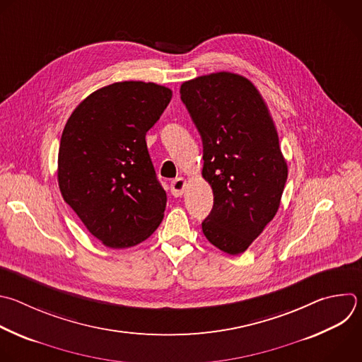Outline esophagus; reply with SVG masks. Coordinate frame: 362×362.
<instances>
[{
	"mask_svg": "<svg viewBox=\"0 0 362 362\" xmlns=\"http://www.w3.org/2000/svg\"><path fill=\"white\" fill-rule=\"evenodd\" d=\"M185 187H186V180L183 177H177L170 183V190L175 197H180L185 192Z\"/></svg>",
	"mask_w": 362,
	"mask_h": 362,
	"instance_id": "obj_1",
	"label": "esophagus"
}]
</instances>
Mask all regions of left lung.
I'll use <instances>...</instances> for the list:
<instances>
[{
    "label": "left lung",
    "instance_id": "obj_1",
    "mask_svg": "<svg viewBox=\"0 0 362 362\" xmlns=\"http://www.w3.org/2000/svg\"><path fill=\"white\" fill-rule=\"evenodd\" d=\"M180 99L202 136V176L214 196L202 230L221 252L240 255L276 216L288 173L269 107L231 72L183 82Z\"/></svg>",
    "mask_w": 362,
    "mask_h": 362
}]
</instances>
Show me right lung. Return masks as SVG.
Instances as JSON below:
<instances>
[{
  "label": "right lung",
  "instance_id": "obj_1",
  "mask_svg": "<svg viewBox=\"0 0 362 362\" xmlns=\"http://www.w3.org/2000/svg\"><path fill=\"white\" fill-rule=\"evenodd\" d=\"M170 99L172 90L153 82H115L85 98L64 128L61 194L107 247L142 243L163 218L166 192L145 136Z\"/></svg>",
  "mask_w": 362,
  "mask_h": 362
}]
</instances>
